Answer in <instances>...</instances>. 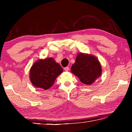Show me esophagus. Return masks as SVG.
<instances>
[{"label":"esophagus","mask_w":132,"mask_h":132,"mask_svg":"<svg viewBox=\"0 0 132 132\" xmlns=\"http://www.w3.org/2000/svg\"><path fill=\"white\" fill-rule=\"evenodd\" d=\"M64 70H65V71H68V70H69V68L68 66H67V67H66V68H64Z\"/></svg>","instance_id":"34e87169"}]
</instances>
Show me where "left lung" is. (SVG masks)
Listing matches in <instances>:
<instances>
[{"instance_id":"1","label":"left lung","mask_w":132,"mask_h":132,"mask_svg":"<svg viewBox=\"0 0 132 132\" xmlns=\"http://www.w3.org/2000/svg\"><path fill=\"white\" fill-rule=\"evenodd\" d=\"M71 71L82 83L90 85L101 75L102 69L100 62L95 56L80 53L71 66Z\"/></svg>"}]
</instances>
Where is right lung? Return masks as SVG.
<instances>
[{
    "mask_svg": "<svg viewBox=\"0 0 132 132\" xmlns=\"http://www.w3.org/2000/svg\"><path fill=\"white\" fill-rule=\"evenodd\" d=\"M63 72V68L52 57L41 59L30 69V80L38 88L48 90L54 84L56 77Z\"/></svg>",
    "mask_w": 132,
    "mask_h": 132,
    "instance_id": "1",
    "label": "right lung"
}]
</instances>
